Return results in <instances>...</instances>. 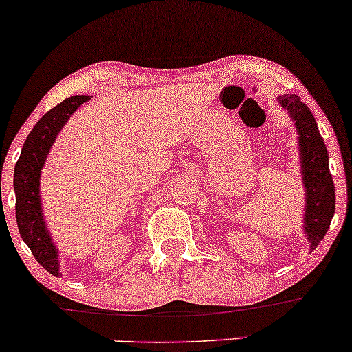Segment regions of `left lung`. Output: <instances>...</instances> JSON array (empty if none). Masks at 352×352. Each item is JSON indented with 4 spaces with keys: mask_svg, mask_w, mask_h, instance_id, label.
<instances>
[{
    "mask_svg": "<svg viewBox=\"0 0 352 352\" xmlns=\"http://www.w3.org/2000/svg\"><path fill=\"white\" fill-rule=\"evenodd\" d=\"M278 102L288 112L298 132L301 177L305 187L302 230L309 250L313 252L328 232L336 205V193L329 172L328 148L319 134L316 119L311 114L309 107H306L296 94L280 96Z\"/></svg>",
    "mask_w": 352,
    "mask_h": 352,
    "instance_id": "1",
    "label": "left lung"
}]
</instances>
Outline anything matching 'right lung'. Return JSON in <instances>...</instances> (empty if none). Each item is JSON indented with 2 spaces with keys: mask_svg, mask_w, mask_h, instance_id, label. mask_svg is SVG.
<instances>
[{
  "mask_svg": "<svg viewBox=\"0 0 352 352\" xmlns=\"http://www.w3.org/2000/svg\"><path fill=\"white\" fill-rule=\"evenodd\" d=\"M89 99H91L89 96H72L46 112L24 140L21 155L14 167L13 185L19 235L24 243L30 246L38 263L54 276H60L59 252L44 220L39 179L47 153L51 152L60 129L67 124L69 117L78 111L79 106H82Z\"/></svg>",
  "mask_w": 352,
  "mask_h": 352,
  "instance_id": "right-lung-1",
  "label": "right lung"
}]
</instances>
